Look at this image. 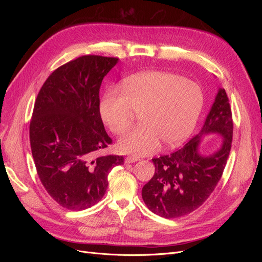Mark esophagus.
<instances>
[{
  "label": "esophagus",
  "mask_w": 262,
  "mask_h": 262,
  "mask_svg": "<svg viewBox=\"0 0 262 262\" xmlns=\"http://www.w3.org/2000/svg\"><path fill=\"white\" fill-rule=\"evenodd\" d=\"M139 160H140V159H139L138 157L128 156V157L125 158V160H124V162H125L126 164H128V163H133V162H137V161H139Z\"/></svg>",
  "instance_id": "1"
}]
</instances>
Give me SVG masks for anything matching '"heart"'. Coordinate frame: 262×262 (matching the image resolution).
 Segmentation results:
<instances>
[{"label":"heart","instance_id":"1","mask_svg":"<svg viewBox=\"0 0 262 262\" xmlns=\"http://www.w3.org/2000/svg\"><path fill=\"white\" fill-rule=\"evenodd\" d=\"M122 90L108 88L99 104L105 125L114 134L125 130L140 113L142 125L118 141L124 154L146 156L184 142L193 132L204 106L202 88L195 81L166 71H144L125 78Z\"/></svg>","mask_w":262,"mask_h":262}]
</instances>
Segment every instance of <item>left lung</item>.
I'll return each instance as SVG.
<instances>
[{
    "label": "left lung",
    "mask_w": 262,
    "mask_h": 262,
    "mask_svg": "<svg viewBox=\"0 0 262 262\" xmlns=\"http://www.w3.org/2000/svg\"><path fill=\"white\" fill-rule=\"evenodd\" d=\"M232 118L225 89L219 88L214 102L200 133L181 149L153 158L155 174L142 188L147 208L166 219L186 215L198 209L221 180L230 152ZM220 135L223 143L212 154L199 148L202 139Z\"/></svg>",
    "instance_id": "8db88e82"
}]
</instances>
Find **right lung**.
Returning a JSON list of instances; mask_svg holds the SVG:
<instances>
[{
    "instance_id": "obj_1",
    "label": "right lung",
    "mask_w": 262,
    "mask_h": 262,
    "mask_svg": "<svg viewBox=\"0 0 262 262\" xmlns=\"http://www.w3.org/2000/svg\"><path fill=\"white\" fill-rule=\"evenodd\" d=\"M119 58L86 55L56 69L41 87L30 125L38 176L63 208L99 203L122 156H98L112 139L100 116V87Z\"/></svg>"
}]
</instances>
